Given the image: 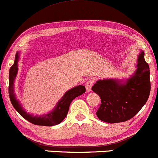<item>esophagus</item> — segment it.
<instances>
[{
  "label": "esophagus",
  "mask_w": 158,
  "mask_h": 158,
  "mask_svg": "<svg viewBox=\"0 0 158 158\" xmlns=\"http://www.w3.org/2000/svg\"><path fill=\"white\" fill-rule=\"evenodd\" d=\"M95 81H96L95 78H90V79L88 80V81L86 82V84H85L86 89L88 92L91 91V88H92V86L93 85V84H94Z\"/></svg>",
  "instance_id": "obj_1"
}]
</instances>
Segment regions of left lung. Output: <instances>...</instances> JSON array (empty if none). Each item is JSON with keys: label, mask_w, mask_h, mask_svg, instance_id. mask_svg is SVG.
Masks as SVG:
<instances>
[{"label": "left lung", "mask_w": 158, "mask_h": 158, "mask_svg": "<svg viewBox=\"0 0 158 158\" xmlns=\"http://www.w3.org/2000/svg\"><path fill=\"white\" fill-rule=\"evenodd\" d=\"M145 53L138 57L136 72L125 84L113 79L100 80L92 87L99 96L101 105L96 111L99 120L106 123L124 122L133 118L146 103L151 91L150 70Z\"/></svg>", "instance_id": "left-lung-1"}]
</instances>
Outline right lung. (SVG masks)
<instances>
[{
  "mask_svg": "<svg viewBox=\"0 0 158 158\" xmlns=\"http://www.w3.org/2000/svg\"><path fill=\"white\" fill-rule=\"evenodd\" d=\"M18 60L19 53L16 52L14 63L10 69L9 73V96L13 106L23 118H25V120H27L33 124L39 125V126L50 127L60 123L62 120L65 119L66 115L69 112V106H70L72 100L85 93V86L82 85L75 86V87L72 88L70 90L66 92L63 97L62 98V99L59 102L57 106H56L55 109L51 112L39 117L33 116V115L25 111L21 105L19 103L18 100L15 97L14 88L13 87H14V80L16 78L18 71Z\"/></svg>",
  "mask_w": 158,
  "mask_h": 158,
  "instance_id": "add662e5",
  "label": "right lung"
}]
</instances>
